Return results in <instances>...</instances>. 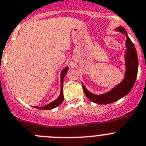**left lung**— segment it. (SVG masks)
<instances>
[{
	"label": "left lung",
	"mask_w": 146,
	"mask_h": 146,
	"mask_svg": "<svg viewBox=\"0 0 146 146\" xmlns=\"http://www.w3.org/2000/svg\"><path fill=\"white\" fill-rule=\"evenodd\" d=\"M119 32L122 33L126 36V71L125 74V78L121 83L117 85L110 92L103 95L92 94L87 90L85 87L83 86L84 92L88 99L91 101L99 104H107L113 103L117 101L124 96L129 93L132 89L136 80L137 75L138 71V59L136 49L131 40L129 39L126 30L123 27H119L117 29Z\"/></svg>",
	"instance_id": "8db88e82"
}]
</instances>
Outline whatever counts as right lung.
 I'll list each match as a JSON object with an SVG mask.
<instances>
[{
  "label": "right lung",
  "mask_w": 146,
  "mask_h": 146,
  "mask_svg": "<svg viewBox=\"0 0 146 146\" xmlns=\"http://www.w3.org/2000/svg\"><path fill=\"white\" fill-rule=\"evenodd\" d=\"M68 70V68H65L62 71V73H61V93L60 96L58 97L57 99H56L55 101L51 102L50 104H48V105L45 106H42V107H37V106H35V108L36 109H40V110H51V109H54L56 106H58L59 105H60L62 103L63 100H64V96H63V90H62V87H63V79H64V77L65 76V74L67 73Z\"/></svg>",
  "instance_id": "obj_1"
}]
</instances>
